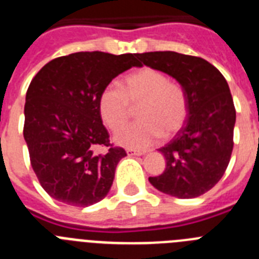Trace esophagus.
I'll list each match as a JSON object with an SVG mask.
<instances>
[{"mask_svg": "<svg viewBox=\"0 0 259 259\" xmlns=\"http://www.w3.org/2000/svg\"><path fill=\"white\" fill-rule=\"evenodd\" d=\"M125 152H127L128 155H143V154H145V152L132 149V148H128V149H125Z\"/></svg>", "mask_w": 259, "mask_h": 259, "instance_id": "obj_1", "label": "esophagus"}]
</instances>
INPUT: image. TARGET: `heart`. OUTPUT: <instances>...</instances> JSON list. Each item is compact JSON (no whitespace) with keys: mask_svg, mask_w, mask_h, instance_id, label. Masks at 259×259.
I'll use <instances>...</instances> for the list:
<instances>
[{"mask_svg":"<svg viewBox=\"0 0 259 259\" xmlns=\"http://www.w3.org/2000/svg\"><path fill=\"white\" fill-rule=\"evenodd\" d=\"M139 105V120L116 135V141L128 148L145 149L159 136H172L184 124L188 100L180 84L171 81L162 71L144 67L123 80V91L115 85L104 89L98 98V111L111 131H118L130 118L131 105Z\"/></svg>","mask_w":259,"mask_h":259,"instance_id":"b5f03b06","label":"heart"}]
</instances>
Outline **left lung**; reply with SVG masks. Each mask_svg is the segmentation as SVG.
<instances>
[{"mask_svg": "<svg viewBox=\"0 0 259 259\" xmlns=\"http://www.w3.org/2000/svg\"><path fill=\"white\" fill-rule=\"evenodd\" d=\"M139 57L148 67L174 77L188 100L184 124L159 149L166 158V170L149 178L150 184L172 197H198L222 179L230 163L236 123L230 87L218 68L200 57L176 52Z\"/></svg>", "mask_w": 259, "mask_h": 259, "instance_id": "8db88e82", "label": "left lung"}]
</instances>
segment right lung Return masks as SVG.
I'll use <instances>...</instances> for the list:
<instances>
[{
	"mask_svg": "<svg viewBox=\"0 0 259 259\" xmlns=\"http://www.w3.org/2000/svg\"><path fill=\"white\" fill-rule=\"evenodd\" d=\"M136 56L72 53L50 61L32 79L23 135L32 168L54 200L87 207L109 193L127 153L110 144L98 98L114 77L140 67Z\"/></svg>",
	"mask_w": 259,
	"mask_h": 259,
	"instance_id": "right-lung-1",
	"label": "right lung"
}]
</instances>
